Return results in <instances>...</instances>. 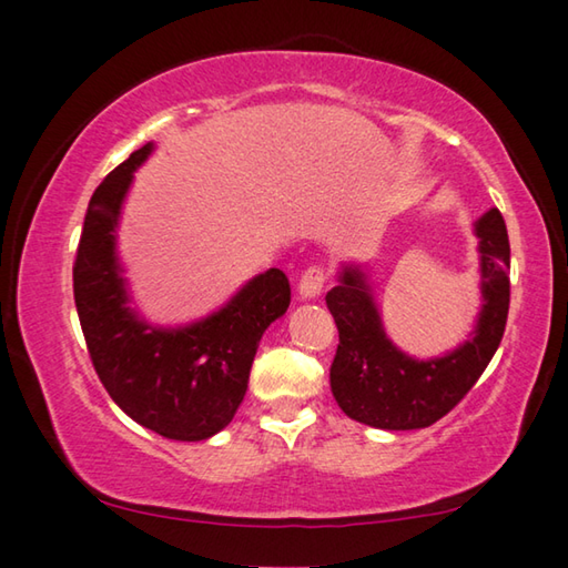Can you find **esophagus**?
<instances>
[{"instance_id": "obj_1", "label": "esophagus", "mask_w": 568, "mask_h": 568, "mask_svg": "<svg viewBox=\"0 0 568 568\" xmlns=\"http://www.w3.org/2000/svg\"><path fill=\"white\" fill-rule=\"evenodd\" d=\"M325 281H328V275H325L323 267H307L301 275V283H297V295H301L303 301H313V297H318L323 293Z\"/></svg>"}]
</instances>
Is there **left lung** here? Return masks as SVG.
<instances>
[{"instance_id": "8db88e82", "label": "left lung", "mask_w": 568, "mask_h": 568, "mask_svg": "<svg viewBox=\"0 0 568 568\" xmlns=\"http://www.w3.org/2000/svg\"><path fill=\"white\" fill-rule=\"evenodd\" d=\"M478 237L480 311L458 348L438 358H413L388 338L368 267L345 263L338 285L325 295L338 325V351L331 365V390L343 413L383 430L426 428L456 406L491 363L504 338L511 247L496 207L474 223Z\"/></svg>"}]
</instances>
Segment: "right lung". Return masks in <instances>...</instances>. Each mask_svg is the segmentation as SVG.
I'll return each mask as SVG.
<instances>
[{
  "label": "right lung",
  "instance_id": "right-lung-1",
  "mask_svg": "<svg viewBox=\"0 0 568 568\" xmlns=\"http://www.w3.org/2000/svg\"><path fill=\"white\" fill-rule=\"evenodd\" d=\"M155 142L134 150L94 190L72 271L74 305L94 371L132 420L172 440H205L233 420L267 325L291 305V283L271 267L205 318L155 325L132 307L118 225L132 175Z\"/></svg>",
  "mask_w": 568,
  "mask_h": 568
}]
</instances>
